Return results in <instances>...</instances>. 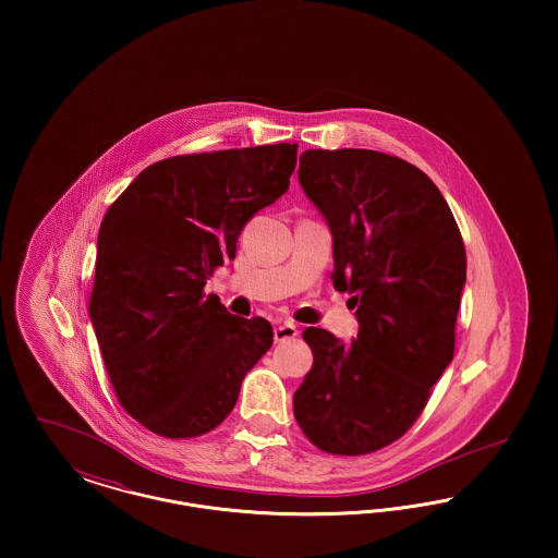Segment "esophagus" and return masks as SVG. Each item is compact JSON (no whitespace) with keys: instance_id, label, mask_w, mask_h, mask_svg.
<instances>
[{"instance_id":"obj_1","label":"esophagus","mask_w":558,"mask_h":558,"mask_svg":"<svg viewBox=\"0 0 558 558\" xmlns=\"http://www.w3.org/2000/svg\"><path fill=\"white\" fill-rule=\"evenodd\" d=\"M296 335H299V330H296V326H294L292 322H282V324H278V326L274 328V339H276V343L291 341Z\"/></svg>"}]
</instances>
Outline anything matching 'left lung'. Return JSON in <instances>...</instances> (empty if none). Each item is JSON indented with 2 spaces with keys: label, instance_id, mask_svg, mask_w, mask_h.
Masks as SVG:
<instances>
[{
  "label": "left lung",
  "instance_id": "left-lung-1",
  "mask_svg": "<svg viewBox=\"0 0 558 558\" xmlns=\"http://www.w3.org/2000/svg\"><path fill=\"white\" fill-rule=\"evenodd\" d=\"M299 182L332 232V284L351 294L357 339L307 328L314 366L292 398L326 453L380 450L416 423L448 368L466 251L446 198L408 160L364 148L305 150Z\"/></svg>",
  "mask_w": 558,
  "mask_h": 558
}]
</instances>
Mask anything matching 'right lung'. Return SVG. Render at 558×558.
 <instances>
[{"instance_id":"add662e5","label":"right lung","mask_w":558,"mask_h":558,"mask_svg":"<svg viewBox=\"0 0 558 558\" xmlns=\"http://www.w3.org/2000/svg\"><path fill=\"white\" fill-rule=\"evenodd\" d=\"M294 165L287 142L159 160L102 219L89 318L119 403L160 437L221 425L274 343L266 318L228 314L205 284Z\"/></svg>"}]
</instances>
